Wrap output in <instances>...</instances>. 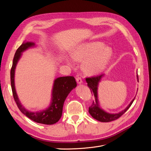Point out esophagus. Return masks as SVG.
Wrapping results in <instances>:
<instances>
[{
  "label": "esophagus",
  "mask_w": 151,
  "mask_h": 151,
  "mask_svg": "<svg viewBox=\"0 0 151 151\" xmlns=\"http://www.w3.org/2000/svg\"><path fill=\"white\" fill-rule=\"evenodd\" d=\"M76 81H77V83H78L79 84H81L82 83H83V80H82V79L81 78V77H77V78H76Z\"/></svg>",
  "instance_id": "obj_1"
}]
</instances>
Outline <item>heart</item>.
<instances>
[{
    "mask_svg": "<svg viewBox=\"0 0 151 151\" xmlns=\"http://www.w3.org/2000/svg\"><path fill=\"white\" fill-rule=\"evenodd\" d=\"M111 48L105 47L104 43L99 42H86L77 46L71 53L76 60L85 61V67L89 74H96L106 69L113 57ZM66 62L72 65V60L67 58Z\"/></svg>",
    "mask_w": 151,
    "mask_h": 151,
    "instance_id": "obj_1",
    "label": "heart"
}]
</instances>
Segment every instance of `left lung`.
<instances>
[{"label":"left lung","mask_w":151,"mask_h":151,"mask_svg":"<svg viewBox=\"0 0 151 151\" xmlns=\"http://www.w3.org/2000/svg\"><path fill=\"white\" fill-rule=\"evenodd\" d=\"M103 76L104 74H101L95 77H88V78L86 79L87 83H88V86L90 89L91 93H93L94 94L95 98V102L93 101L92 105L89 108V113H90V115L93 116V118H94L96 120H97L98 121L101 122H109L118 119V118H119L123 113H125L127 109L130 107L132 103L134 102L135 97L130 102V103L129 104V106H128L124 110L120 111V113L111 114L104 111L103 109H102L99 107L98 99V86L99 83L101 81V79L103 77ZM137 77V81L139 82L138 75Z\"/></svg>","instance_id":"left-lung-1"}]
</instances>
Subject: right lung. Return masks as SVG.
<instances>
[{
	"mask_svg": "<svg viewBox=\"0 0 151 151\" xmlns=\"http://www.w3.org/2000/svg\"><path fill=\"white\" fill-rule=\"evenodd\" d=\"M33 42L23 43L17 48L14 55L11 70V83L14 99L19 110L33 121L45 125H52L57 123L62 116L63 106L65 100L70 91L77 86L75 78L73 76L60 77L54 81L52 89V102L50 106L42 111L31 112L26 109L17 97L14 84V74L17 62L21 57L22 52L27 49L35 47Z\"/></svg>",
	"mask_w": 151,
	"mask_h": 151,
	"instance_id": "obj_1",
	"label": "right lung"
}]
</instances>
